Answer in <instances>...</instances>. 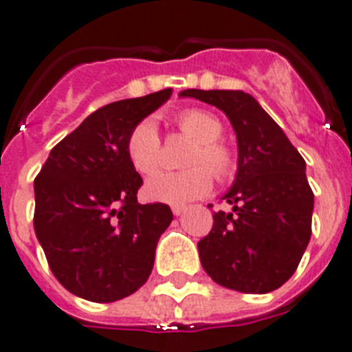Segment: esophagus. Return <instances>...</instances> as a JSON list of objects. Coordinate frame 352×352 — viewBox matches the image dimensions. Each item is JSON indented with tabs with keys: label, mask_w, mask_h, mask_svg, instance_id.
Masks as SVG:
<instances>
[{
	"label": "esophagus",
	"mask_w": 352,
	"mask_h": 352,
	"mask_svg": "<svg viewBox=\"0 0 352 352\" xmlns=\"http://www.w3.org/2000/svg\"><path fill=\"white\" fill-rule=\"evenodd\" d=\"M171 211H173V214H175V217H181L182 212L186 211V206H173V208H171Z\"/></svg>",
	"instance_id": "esophagus-1"
}]
</instances>
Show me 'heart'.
<instances>
[{
    "label": "heart",
    "instance_id": "heart-1",
    "mask_svg": "<svg viewBox=\"0 0 352 352\" xmlns=\"http://www.w3.org/2000/svg\"><path fill=\"white\" fill-rule=\"evenodd\" d=\"M177 125L184 135L195 141L184 171H159L144 184V195L150 200L164 204H186L208 195L212 177L223 181L234 173L236 159L229 146L218 141L223 125L214 114L200 109L182 112ZM126 157L135 170L150 175L161 164V140L152 120H143L126 138Z\"/></svg>",
    "mask_w": 352,
    "mask_h": 352
}]
</instances>
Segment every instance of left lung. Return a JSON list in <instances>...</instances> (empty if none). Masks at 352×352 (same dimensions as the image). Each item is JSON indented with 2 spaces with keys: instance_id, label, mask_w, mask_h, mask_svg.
<instances>
[{
  "instance_id": "8db88e82",
  "label": "left lung",
  "mask_w": 352,
  "mask_h": 352,
  "mask_svg": "<svg viewBox=\"0 0 352 352\" xmlns=\"http://www.w3.org/2000/svg\"><path fill=\"white\" fill-rule=\"evenodd\" d=\"M181 96L226 112L238 140V171L223 195L232 211L214 212L211 232L199 241L204 270L243 294L277 290L294 276L311 236L306 162L249 93L186 89Z\"/></svg>"
}]
</instances>
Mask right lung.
Returning a JSON list of instances; mask_svg holds the SVG:
<instances>
[{"instance_id":"right-lung-1","label":"right lung","mask_w":352,"mask_h":352,"mask_svg":"<svg viewBox=\"0 0 352 352\" xmlns=\"http://www.w3.org/2000/svg\"><path fill=\"white\" fill-rule=\"evenodd\" d=\"M171 89L103 105L55 144L35 177L34 229L53 276L93 302H114L146 283L166 204H140L143 179L126 157V138Z\"/></svg>"}]
</instances>
